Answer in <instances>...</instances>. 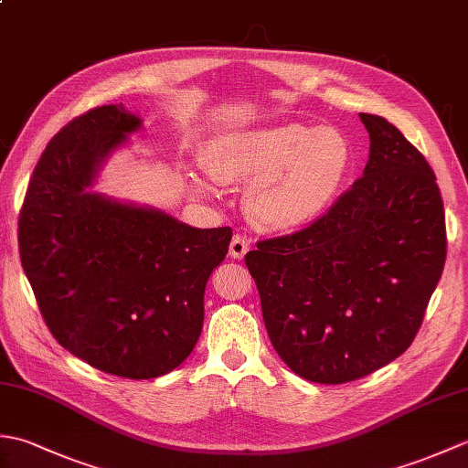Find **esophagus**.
Returning a JSON list of instances; mask_svg holds the SVG:
<instances>
[{"mask_svg":"<svg viewBox=\"0 0 468 468\" xmlns=\"http://www.w3.org/2000/svg\"><path fill=\"white\" fill-rule=\"evenodd\" d=\"M247 251H250V239L239 233L233 235L231 245H229V253H231L233 260H243Z\"/></svg>","mask_w":468,"mask_h":468,"instance_id":"1","label":"esophagus"}]
</instances>
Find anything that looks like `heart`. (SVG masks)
Instances as JSON below:
<instances>
[{
    "instance_id": "heart-1",
    "label": "heart",
    "mask_w": 468,
    "mask_h": 468,
    "mask_svg": "<svg viewBox=\"0 0 468 468\" xmlns=\"http://www.w3.org/2000/svg\"><path fill=\"white\" fill-rule=\"evenodd\" d=\"M350 163V144L340 133L302 124L223 136L207 153L213 181L250 186L247 215L275 233L317 221L332 207Z\"/></svg>"
}]
</instances>
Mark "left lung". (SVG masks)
<instances>
[{
  "mask_svg": "<svg viewBox=\"0 0 468 468\" xmlns=\"http://www.w3.org/2000/svg\"><path fill=\"white\" fill-rule=\"evenodd\" d=\"M364 175L330 211L245 255L270 340L292 370L344 384L409 350L442 275V197L419 148L382 116Z\"/></svg>",
  "mask_w": 468,
  "mask_h": 468,
  "instance_id": "8db88e82",
  "label": "left lung"
}]
</instances>
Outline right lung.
<instances>
[{"instance_id":"right-lung-1","label":"right lung","mask_w":468,"mask_h":468,"mask_svg":"<svg viewBox=\"0 0 468 468\" xmlns=\"http://www.w3.org/2000/svg\"><path fill=\"white\" fill-rule=\"evenodd\" d=\"M141 128L122 104L69 121L44 148L19 211V260L49 332L106 374L148 380L183 364L203 330L208 277L231 227L195 229L88 191Z\"/></svg>"}]
</instances>
